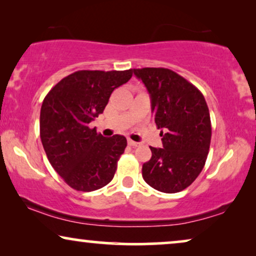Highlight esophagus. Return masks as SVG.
<instances>
[{"label": "esophagus", "mask_w": 256, "mask_h": 256, "mask_svg": "<svg viewBox=\"0 0 256 256\" xmlns=\"http://www.w3.org/2000/svg\"><path fill=\"white\" fill-rule=\"evenodd\" d=\"M128 144L130 145V146H134V148H136V146H139V145H140V144H139V142L132 140V139H128Z\"/></svg>", "instance_id": "34e87169"}]
</instances>
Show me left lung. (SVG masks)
Instances as JSON below:
<instances>
[{"mask_svg":"<svg viewBox=\"0 0 256 256\" xmlns=\"http://www.w3.org/2000/svg\"><path fill=\"white\" fill-rule=\"evenodd\" d=\"M151 97L162 148L150 146L151 159L142 178L164 193L185 190L198 178L210 151L212 126L204 94L192 83L165 68L134 69Z\"/></svg>","mask_w":256,"mask_h":256,"instance_id":"obj_1","label":"left lung"}]
</instances>
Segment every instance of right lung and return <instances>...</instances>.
Returning a JSON list of instances; mask_svg holds the SVG:
<instances>
[{"label": "right lung", "instance_id": "1", "mask_svg": "<svg viewBox=\"0 0 256 256\" xmlns=\"http://www.w3.org/2000/svg\"><path fill=\"white\" fill-rule=\"evenodd\" d=\"M132 74V69L80 70L60 80L44 98L40 140L51 166L71 188L91 192L114 179L126 138H105L88 124L103 114L112 91Z\"/></svg>", "mask_w": 256, "mask_h": 256}]
</instances>
